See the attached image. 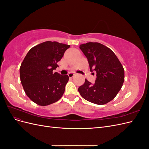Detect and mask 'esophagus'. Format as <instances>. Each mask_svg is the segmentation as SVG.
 <instances>
[{"mask_svg":"<svg viewBox=\"0 0 149 149\" xmlns=\"http://www.w3.org/2000/svg\"><path fill=\"white\" fill-rule=\"evenodd\" d=\"M74 75V73H70L68 74V76H69V78H73Z\"/></svg>","mask_w":149,"mask_h":149,"instance_id":"1","label":"esophagus"}]
</instances>
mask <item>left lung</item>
<instances>
[{
	"instance_id": "8db88e82",
	"label": "left lung",
	"mask_w": 149,
	"mask_h": 149,
	"mask_svg": "<svg viewBox=\"0 0 149 149\" xmlns=\"http://www.w3.org/2000/svg\"><path fill=\"white\" fill-rule=\"evenodd\" d=\"M87 58L91 72H96L95 83L85 79L78 91L84 100L99 105L105 104L116 96L124 81V70L110 48L97 42L80 45Z\"/></svg>"
}]
</instances>
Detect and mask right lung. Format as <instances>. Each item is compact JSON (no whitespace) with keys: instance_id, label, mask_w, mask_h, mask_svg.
<instances>
[{"instance_id":"1","label":"right lung","mask_w":149,"mask_h":149,"mask_svg":"<svg viewBox=\"0 0 149 149\" xmlns=\"http://www.w3.org/2000/svg\"><path fill=\"white\" fill-rule=\"evenodd\" d=\"M70 45L47 41L31 48L20 68L21 83L25 94L40 106H47L62 97L69 80L67 74L53 70Z\"/></svg>"}]
</instances>
